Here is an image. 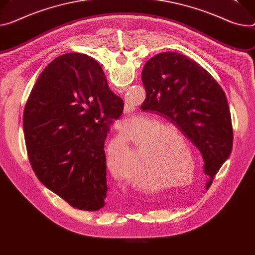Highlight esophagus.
Returning <instances> with one entry per match:
<instances>
[{
    "label": "esophagus",
    "mask_w": 255,
    "mask_h": 255,
    "mask_svg": "<svg viewBox=\"0 0 255 255\" xmlns=\"http://www.w3.org/2000/svg\"><path fill=\"white\" fill-rule=\"evenodd\" d=\"M124 112H125V114H129V113H130V107H129L128 105H126V106H125ZM118 128L121 130V129L123 128V123H121V122H118Z\"/></svg>",
    "instance_id": "esophagus-1"
}]
</instances>
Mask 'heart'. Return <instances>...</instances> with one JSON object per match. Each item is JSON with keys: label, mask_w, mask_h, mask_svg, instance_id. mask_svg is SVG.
Listing matches in <instances>:
<instances>
[{"label": "heart", "mask_w": 255, "mask_h": 255, "mask_svg": "<svg viewBox=\"0 0 255 255\" xmlns=\"http://www.w3.org/2000/svg\"><path fill=\"white\" fill-rule=\"evenodd\" d=\"M144 129L150 131L138 144L139 163L135 172V181H131V183L138 191L151 194L163 189L164 185L159 183L170 182L177 178L178 173L171 161L170 147L176 141V138L182 140L185 136L175 125L161 124L156 119L148 120L144 125ZM120 150L122 152V159L120 160L122 170L120 172L115 167L111 156L107 155L106 158L109 171L116 177L121 176V171L123 173L132 158V150L126 142L121 143ZM169 186H173V184Z\"/></svg>", "instance_id": "b5f03b06"}]
</instances>
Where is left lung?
Here are the masks:
<instances>
[{"label":"left lung","mask_w":255,"mask_h":255,"mask_svg":"<svg viewBox=\"0 0 255 255\" xmlns=\"http://www.w3.org/2000/svg\"><path fill=\"white\" fill-rule=\"evenodd\" d=\"M146 98L140 109L179 128L202 154L206 189L229 157L233 145L231 114L225 92L214 77L189 57L160 53L141 73Z\"/></svg>","instance_id":"1"}]
</instances>
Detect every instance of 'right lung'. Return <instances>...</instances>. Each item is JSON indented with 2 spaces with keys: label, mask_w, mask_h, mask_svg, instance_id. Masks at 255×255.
<instances>
[{
  "label": "right lung",
  "mask_w": 255,
  "mask_h": 255,
  "mask_svg": "<svg viewBox=\"0 0 255 255\" xmlns=\"http://www.w3.org/2000/svg\"><path fill=\"white\" fill-rule=\"evenodd\" d=\"M124 103L87 55L56 58L40 73L23 114L28 158L37 179L71 206L106 205L105 140Z\"/></svg>",
  "instance_id": "obj_1"
}]
</instances>
